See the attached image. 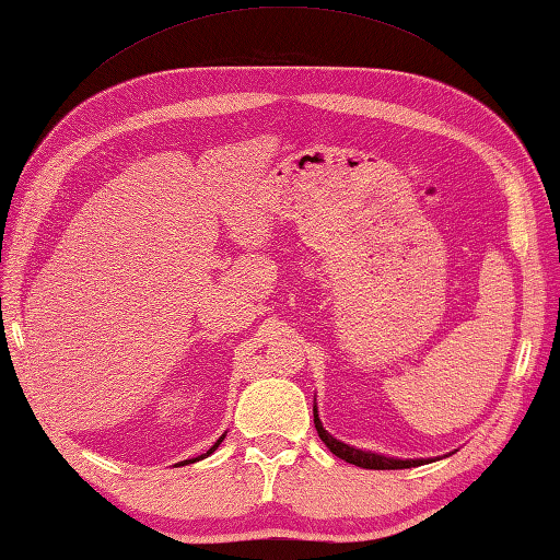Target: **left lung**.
<instances>
[{
  "label": "left lung",
  "instance_id": "left-lung-1",
  "mask_svg": "<svg viewBox=\"0 0 560 560\" xmlns=\"http://www.w3.org/2000/svg\"><path fill=\"white\" fill-rule=\"evenodd\" d=\"M312 412H315V427H317L319 439L324 441V446H327L336 458H341L346 463L365 467V470H402V467H418L424 463H434V458H392V456H384V453L362 451V448H355L350 444H343V441L331 436L327 429H324L319 415H317V402L312 406Z\"/></svg>",
  "mask_w": 560,
  "mask_h": 560
}]
</instances>
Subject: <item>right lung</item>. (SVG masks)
I'll list each match as a JSON object with an SVG mask.
<instances>
[{
	"mask_svg": "<svg viewBox=\"0 0 560 560\" xmlns=\"http://www.w3.org/2000/svg\"><path fill=\"white\" fill-rule=\"evenodd\" d=\"M224 436L226 434H221L217 441H214V446L210 448V451H207V453H202V456H195V458H188V460H180L178 465H188V463H198V460H202V458H207V456H210V453H214L217 448H219V444H221V441H224Z\"/></svg>",
	"mask_w": 560,
	"mask_h": 560,
	"instance_id": "right-lung-1",
	"label": "right lung"
}]
</instances>
